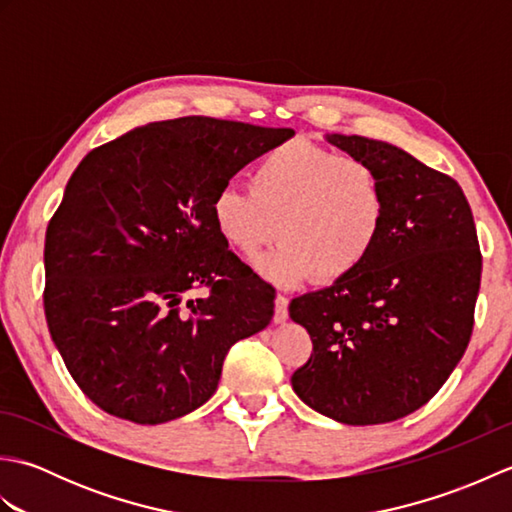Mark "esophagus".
Listing matches in <instances>:
<instances>
[{"instance_id":"obj_1","label":"esophagus","mask_w":512,"mask_h":512,"mask_svg":"<svg viewBox=\"0 0 512 512\" xmlns=\"http://www.w3.org/2000/svg\"><path fill=\"white\" fill-rule=\"evenodd\" d=\"M288 297L284 295H277L275 299V321L277 323H284L288 319Z\"/></svg>"}]
</instances>
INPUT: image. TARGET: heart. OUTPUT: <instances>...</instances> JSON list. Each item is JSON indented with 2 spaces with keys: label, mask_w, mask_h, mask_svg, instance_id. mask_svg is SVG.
I'll return each instance as SVG.
<instances>
[{
  "label": "heart",
  "mask_w": 512,
  "mask_h": 512,
  "mask_svg": "<svg viewBox=\"0 0 512 512\" xmlns=\"http://www.w3.org/2000/svg\"><path fill=\"white\" fill-rule=\"evenodd\" d=\"M248 184L217 189L211 220L242 255L279 235V244L255 259L257 273L277 286H297L312 275L321 284L350 277L383 235L385 184L365 160L297 140L268 151Z\"/></svg>",
  "instance_id": "1"
}]
</instances>
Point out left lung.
<instances>
[{
    "label": "left lung",
    "instance_id": "1",
    "mask_svg": "<svg viewBox=\"0 0 512 512\" xmlns=\"http://www.w3.org/2000/svg\"><path fill=\"white\" fill-rule=\"evenodd\" d=\"M383 178L387 217L350 277L292 299L312 339L292 389L314 411L365 427L405 418L438 394L471 341L482 253L460 184L396 145L325 136Z\"/></svg>",
    "mask_w": 512,
    "mask_h": 512
}]
</instances>
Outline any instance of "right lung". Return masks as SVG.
<instances>
[{
	"instance_id": "1",
	"label": "right lung",
	"mask_w": 512,
	"mask_h": 512,
	"mask_svg": "<svg viewBox=\"0 0 512 512\" xmlns=\"http://www.w3.org/2000/svg\"><path fill=\"white\" fill-rule=\"evenodd\" d=\"M295 136L209 116L149 123L92 149L46 231L43 308L74 383L136 424L209 400L239 339L273 319L275 290L217 235L211 200ZM210 295L193 302L195 287Z\"/></svg>"
}]
</instances>
